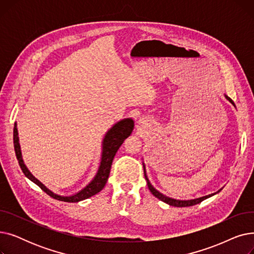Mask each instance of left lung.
<instances>
[{"label":"left lung","instance_id":"obj_1","mask_svg":"<svg viewBox=\"0 0 254 254\" xmlns=\"http://www.w3.org/2000/svg\"><path fill=\"white\" fill-rule=\"evenodd\" d=\"M224 97H225L226 100L230 101V102L235 106V104H234V102H233V100H232L231 98H229L228 96H225V95H224ZM143 168H144V176H145L146 181H147L148 189H149V190L151 191V193H152L155 197H157L158 199H161V201L167 203V204L170 205V206H174V207H190V206H193V205H196V204H198V203L203 202L204 199H206V198H208V197H210V196H212V195H214L215 193H217V192L220 191V190H218V191L215 192V193H211V194H208V195H205V196H202V197H197V198H194V199H188V201H181V199L172 198V197H169V196H167V195L161 193V192H159L158 190H156L153 188V186H152L151 183H150V181H149V179L147 178V175H146L145 165H143Z\"/></svg>","mask_w":254,"mask_h":254}]
</instances>
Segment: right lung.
Instances as JSON below:
<instances>
[{
  "label": "right lung",
  "instance_id": "add662e5",
  "mask_svg": "<svg viewBox=\"0 0 254 254\" xmlns=\"http://www.w3.org/2000/svg\"><path fill=\"white\" fill-rule=\"evenodd\" d=\"M132 128H134V120L131 118H125L123 120H120V122H118L117 124H115L108 131L106 132V135L103 139L101 163L95 178H93L83 190H81L73 195H68V196L60 195L49 190L43 183H41L36 177H34L32 173L29 171V169L26 168L21 155L16 124L14 125V129H13V142H14V149H15V154L17 157L18 164L25 177H28L31 181L37 184L40 189H41L43 191H45L51 197L63 202L77 203L97 194L104 189V186L106 185L107 180H108V177L110 174L113 158L120 146H122V144L124 143V141L131 134Z\"/></svg>",
  "mask_w": 254,
  "mask_h": 254
}]
</instances>
